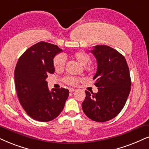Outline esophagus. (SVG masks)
Instances as JSON below:
<instances>
[{
	"label": "esophagus",
	"mask_w": 149,
	"mask_h": 149,
	"mask_svg": "<svg viewBox=\"0 0 149 149\" xmlns=\"http://www.w3.org/2000/svg\"><path fill=\"white\" fill-rule=\"evenodd\" d=\"M69 91H70V92H73V91H76V88H69Z\"/></svg>",
	"instance_id": "34e87169"
}]
</instances>
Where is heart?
<instances>
[{"label":"heart","mask_w":149,"mask_h":149,"mask_svg":"<svg viewBox=\"0 0 149 149\" xmlns=\"http://www.w3.org/2000/svg\"><path fill=\"white\" fill-rule=\"evenodd\" d=\"M72 57L83 66L87 65L91 61L90 56L87 53L84 52H78L74 53L72 55ZM65 63L66 58L65 56L62 55V54L56 55L53 60V65H54L56 71H63L65 68ZM64 81L66 83L70 84V85H77L80 81V79L73 76H67L64 78Z\"/></svg>","instance_id":"heart-1"}]
</instances>
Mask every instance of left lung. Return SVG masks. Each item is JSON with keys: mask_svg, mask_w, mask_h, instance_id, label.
Listing matches in <instances>:
<instances>
[{"mask_svg": "<svg viewBox=\"0 0 149 149\" xmlns=\"http://www.w3.org/2000/svg\"><path fill=\"white\" fill-rule=\"evenodd\" d=\"M97 60L93 80L98 92L85 91L82 110L93 121L104 122L118 116L125 107L131 91L129 69L125 58L107 45H96L90 51Z\"/></svg>", "mask_w": 149, "mask_h": 149, "instance_id": "left-lung-1", "label": "left lung"}]
</instances>
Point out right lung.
<instances>
[{
	"mask_svg": "<svg viewBox=\"0 0 149 149\" xmlns=\"http://www.w3.org/2000/svg\"><path fill=\"white\" fill-rule=\"evenodd\" d=\"M63 50L57 45L39 42L27 49L18 59L14 71L15 85L20 104L35 120L49 122L63 110L67 88L49 90L46 78L55 68L53 60Z\"/></svg>",
	"mask_w": 149,
	"mask_h": 149,
	"instance_id": "right-lung-1",
	"label": "right lung"
}]
</instances>
